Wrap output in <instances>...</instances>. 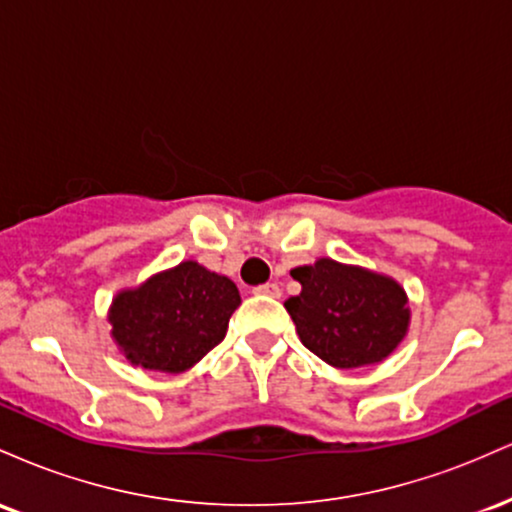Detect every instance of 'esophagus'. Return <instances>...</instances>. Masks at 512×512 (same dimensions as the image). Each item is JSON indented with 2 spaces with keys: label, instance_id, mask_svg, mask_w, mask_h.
<instances>
[{
  "label": "esophagus",
  "instance_id": "34e87169",
  "mask_svg": "<svg viewBox=\"0 0 512 512\" xmlns=\"http://www.w3.org/2000/svg\"><path fill=\"white\" fill-rule=\"evenodd\" d=\"M252 291H255L257 296H269V298H279L281 296L279 284H262V286H255Z\"/></svg>",
  "mask_w": 512,
  "mask_h": 512
}]
</instances>
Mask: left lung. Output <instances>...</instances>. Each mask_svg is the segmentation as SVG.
<instances>
[{
    "label": "left lung",
    "mask_w": 512,
    "mask_h": 512,
    "mask_svg": "<svg viewBox=\"0 0 512 512\" xmlns=\"http://www.w3.org/2000/svg\"><path fill=\"white\" fill-rule=\"evenodd\" d=\"M301 293L286 301L305 349L334 368L385 361L407 337L411 310L392 276L320 257L291 269Z\"/></svg>",
    "instance_id": "8db88e82"
}]
</instances>
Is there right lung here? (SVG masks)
I'll return each mask as SVG.
<instances>
[{
	"instance_id": "add662e5",
	"label": "right lung",
	"mask_w": 512,
	"mask_h": 512,
	"mask_svg": "<svg viewBox=\"0 0 512 512\" xmlns=\"http://www.w3.org/2000/svg\"><path fill=\"white\" fill-rule=\"evenodd\" d=\"M238 305L228 276L185 260L115 293L110 337L132 366L178 375L223 342Z\"/></svg>"
}]
</instances>
